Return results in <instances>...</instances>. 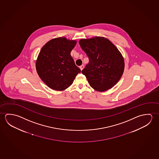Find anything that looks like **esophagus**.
<instances>
[{
  "label": "esophagus",
  "instance_id": "34e87169",
  "mask_svg": "<svg viewBox=\"0 0 159 159\" xmlns=\"http://www.w3.org/2000/svg\"><path fill=\"white\" fill-rule=\"evenodd\" d=\"M84 68V65H81L80 66V69L81 70H83V69Z\"/></svg>",
  "mask_w": 159,
  "mask_h": 159
}]
</instances>
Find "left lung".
Returning a JSON list of instances; mask_svg holds the SVG:
<instances>
[{
  "instance_id": "1",
  "label": "left lung",
  "mask_w": 159,
  "mask_h": 159,
  "mask_svg": "<svg viewBox=\"0 0 159 159\" xmlns=\"http://www.w3.org/2000/svg\"><path fill=\"white\" fill-rule=\"evenodd\" d=\"M79 43L89 59L81 72L90 86L101 92L112 88L124 71V60L120 51L104 37L81 39Z\"/></svg>"
}]
</instances>
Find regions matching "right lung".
Listing matches in <instances>:
<instances>
[{
	"mask_svg": "<svg viewBox=\"0 0 159 159\" xmlns=\"http://www.w3.org/2000/svg\"><path fill=\"white\" fill-rule=\"evenodd\" d=\"M76 43L74 40L59 37L47 42L40 50L35 63L37 73L52 90H64L80 73L70 55Z\"/></svg>",
	"mask_w": 159,
	"mask_h": 159,
	"instance_id": "1",
	"label": "right lung"
}]
</instances>
